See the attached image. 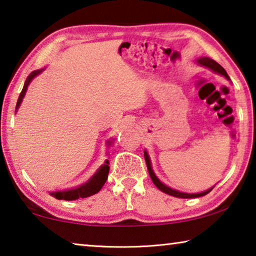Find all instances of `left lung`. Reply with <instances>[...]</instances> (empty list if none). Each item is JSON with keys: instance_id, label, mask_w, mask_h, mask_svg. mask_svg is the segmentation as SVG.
Returning <instances> with one entry per match:
<instances>
[{"instance_id": "1", "label": "left lung", "mask_w": 256, "mask_h": 256, "mask_svg": "<svg viewBox=\"0 0 256 256\" xmlns=\"http://www.w3.org/2000/svg\"><path fill=\"white\" fill-rule=\"evenodd\" d=\"M196 62L200 64V66H204L206 68H208V70H213L214 72H218V74L223 75L226 77V80H230V77L226 74V72L224 70V68H223L221 64H218L216 62H214L213 59L208 58V56H202V58L197 59ZM144 160H146V164H147V168H148V172H149V176L152 178V180L154 182V184H155L158 189L160 190V192H163L168 194H171V196L174 197H179V198H196V197H202V196H205V194H208L210 190L213 189V186L208 190H206V192H202L200 194H186V192H178L176 189H172L170 188V186H165L163 182H160V179L155 176V173H154L152 168V163H150V158L148 156V152L144 150Z\"/></svg>"}]
</instances>
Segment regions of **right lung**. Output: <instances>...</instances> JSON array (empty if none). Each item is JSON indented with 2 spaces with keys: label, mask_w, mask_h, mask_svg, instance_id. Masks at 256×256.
Here are the masks:
<instances>
[{
  "label": "right lung",
  "mask_w": 256,
  "mask_h": 256,
  "mask_svg": "<svg viewBox=\"0 0 256 256\" xmlns=\"http://www.w3.org/2000/svg\"><path fill=\"white\" fill-rule=\"evenodd\" d=\"M42 70H43L32 72L30 76L27 77L25 85H24V88H22V91L19 94L17 106H16V112L18 110L20 104H22L24 96H25V93L27 91L28 85H30V83L32 82V80H33L35 76H38ZM108 144H110V141H108ZM108 173H109V162L106 160L104 162V164L101 165L98 168V171H96L90 178V180H88L85 184L76 186V188H72V189L62 190V192H54L50 194L51 196L56 197V200H78V198L90 197V196H92V194H94L100 192V189L102 188L104 182L107 181Z\"/></svg>",
  "instance_id": "add662e5"
}]
</instances>
